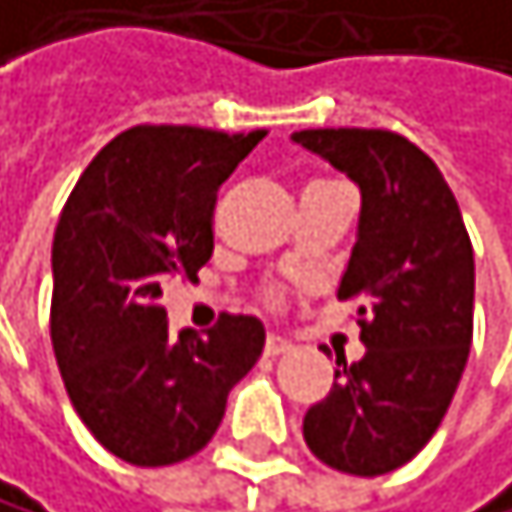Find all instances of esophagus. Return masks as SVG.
Listing matches in <instances>:
<instances>
[{
	"mask_svg": "<svg viewBox=\"0 0 512 512\" xmlns=\"http://www.w3.org/2000/svg\"><path fill=\"white\" fill-rule=\"evenodd\" d=\"M287 350H290V344L281 338V334H269V338H265V356H281Z\"/></svg>",
	"mask_w": 512,
	"mask_h": 512,
	"instance_id": "obj_1",
	"label": "esophagus"
}]
</instances>
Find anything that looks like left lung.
Instances as JSON below:
<instances>
[{
  "instance_id": "1",
  "label": "left lung",
  "mask_w": 512,
  "mask_h": 512,
  "mask_svg": "<svg viewBox=\"0 0 512 512\" xmlns=\"http://www.w3.org/2000/svg\"><path fill=\"white\" fill-rule=\"evenodd\" d=\"M294 143L363 193L338 300L356 303L366 356L338 359L328 397L303 416V438L331 469L385 475L428 444L460 385L472 344V243L444 174L406 137L316 127Z\"/></svg>"
}]
</instances>
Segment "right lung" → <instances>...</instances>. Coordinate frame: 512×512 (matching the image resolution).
<instances>
[{"label":"right lung","mask_w":512,"mask_h":512,"mask_svg":"<svg viewBox=\"0 0 512 512\" xmlns=\"http://www.w3.org/2000/svg\"><path fill=\"white\" fill-rule=\"evenodd\" d=\"M265 131L137 124L99 149L52 240V350L93 438L134 466L181 463L212 441L228 391L265 347L253 316L200 338L168 328V278L212 256L218 187Z\"/></svg>","instance_id":"1"}]
</instances>
